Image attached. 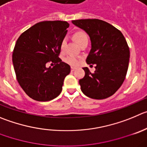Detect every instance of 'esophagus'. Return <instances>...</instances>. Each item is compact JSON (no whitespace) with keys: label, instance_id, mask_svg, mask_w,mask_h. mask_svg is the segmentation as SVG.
I'll use <instances>...</instances> for the list:
<instances>
[{"label":"esophagus","instance_id":"1","mask_svg":"<svg viewBox=\"0 0 147 147\" xmlns=\"http://www.w3.org/2000/svg\"><path fill=\"white\" fill-rule=\"evenodd\" d=\"M75 69H76V68H75V67H71V71H72V72H73V71L75 70Z\"/></svg>","mask_w":147,"mask_h":147}]
</instances>
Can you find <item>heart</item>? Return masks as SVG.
Returning a JSON list of instances; mask_svg holds the SVG:
<instances>
[{"label":"heart","instance_id":"1","mask_svg":"<svg viewBox=\"0 0 147 147\" xmlns=\"http://www.w3.org/2000/svg\"><path fill=\"white\" fill-rule=\"evenodd\" d=\"M73 38L75 39V40L76 41L77 43H78L79 46H82L84 43H88L89 40V37L88 35L87 34V32H86L83 30H78L76 31L75 33L73 34ZM66 44V40H63L61 42V49L63 50ZM66 63L70 64L72 66H76L78 65L79 61H78V59L75 57H66L65 59H64Z\"/></svg>","mask_w":147,"mask_h":147}]
</instances>
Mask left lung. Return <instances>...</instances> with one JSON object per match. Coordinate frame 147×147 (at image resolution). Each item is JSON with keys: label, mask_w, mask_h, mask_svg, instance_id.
Here are the masks:
<instances>
[{"label": "left lung", "mask_w": 147, "mask_h": 147, "mask_svg": "<svg viewBox=\"0 0 147 147\" xmlns=\"http://www.w3.org/2000/svg\"><path fill=\"white\" fill-rule=\"evenodd\" d=\"M72 22L90 36L91 50L86 62L96 64L94 72L83 67L85 76L79 80L81 90L94 99L111 96L120 88L127 74L130 50L125 38L120 30L103 20L87 19Z\"/></svg>", "instance_id": "left-lung-1"}]
</instances>
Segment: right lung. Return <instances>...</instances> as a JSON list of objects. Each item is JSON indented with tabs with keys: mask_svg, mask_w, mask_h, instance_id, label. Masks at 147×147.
<instances>
[{
	"mask_svg": "<svg viewBox=\"0 0 147 147\" xmlns=\"http://www.w3.org/2000/svg\"><path fill=\"white\" fill-rule=\"evenodd\" d=\"M69 25L66 21L40 22L24 31L16 40L12 54L16 80L32 99L50 101L61 92L70 67L59 56ZM48 62L56 65L46 68Z\"/></svg>",
	"mask_w": 147,
	"mask_h": 147,
	"instance_id": "1",
	"label": "right lung"
}]
</instances>
